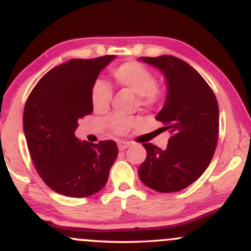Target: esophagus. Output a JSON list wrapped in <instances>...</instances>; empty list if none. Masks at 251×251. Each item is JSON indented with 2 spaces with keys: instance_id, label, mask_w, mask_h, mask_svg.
<instances>
[{
  "instance_id": "esophagus-1",
  "label": "esophagus",
  "mask_w": 251,
  "mask_h": 251,
  "mask_svg": "<svg viewBox=\"0 0 251 251\" xmlns=\"http://www.w3.org/2000/svg\"><path fill=\"white\" fill-rule=\"evenodd\" d=\"M129 145H131V143L128 142H119L118 143V149H119L120 151H124V150L127 149Z\"/></svg>"
}]
</instances>
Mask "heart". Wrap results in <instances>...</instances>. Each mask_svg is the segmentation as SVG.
Instances as JSON below:
<instances>
[{
	"instance_id": "heart-1",
	"label": "heart",
	"mask_w": 251,
	"mask_h": 251,
	"mask_svg": "<svg viewBox=\"0 0 251 251\" xmlns=\"http://www.w3.org/2000/svg\"><path fill=\"white\" fill-rule=\"evenodd\" d=\"M111 74L116 85L129 89L137 96L138 105L142 108H154L165 99V89L155 83L154 74L142 63L125 62L113 68ZM111 97L112 91L107 83L103 80H97L91 92V101L94 111H106L109 106ZM107 124L114 133L123 135L137 125L138 119L113 114L108 118Z\"/></svg>"
}]
</instances>
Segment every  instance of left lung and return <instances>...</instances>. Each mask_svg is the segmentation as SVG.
I'll return each instance as SVG.
<instances>
[{
    "instance_id": "8db88e82",
    "label": "left lung",
    "mask_w": 251,
    "mask_h": 251,
    "mask_svg": "<svg viewBox=\"0 0 251 251\" xmlns=\"http://www.w3.org/2000/svg\"><path fill=\"white\" fill-rule=\"evenodd\" d=\"M139 60L165 76V103L155 119L171 137L165 150L143 144L148 155L138 174L155 191H180L203 175L214 157L220 127L217 99L201 74L183 60L172 55Z\"/></svg>"
}]
</instances>
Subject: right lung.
Returning a JSON list of instances; mask_svg holds the SVG:
<instances>
[{"instance_id": "right-lung-1", "label": "right lung", "mask_w": 251, "mask_h": 251, "mask_svg": "<svg viewBox=\"0 0 251 251\" xmlns=\"http://www.w3.org/2000/svg\"><path fill=\"white\" fill-rule=\"evenodd\" d=\"M116 55L73 59L46 73L28 97L24 131L37 174L51 190L68 197H88L107 183L118 155L117 144L80 142L77 119L93 112L91 92Z\"/></svg>"}]
</instances>
